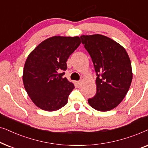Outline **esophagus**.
<instances>
[{
  "label": "esophagus",
  "mask_w": 148,
  "mask_h": 148,
  "mask_svg": "<svg viewBox=\"0 0 148 148\" xmlns=\"http://www.w3.org/2000/svg\"><path fill=\"white\" fill-rule=\"evenodd\" d=\"M82 81H79V82H78V84L79 85V86H82Z\"/></svg>",
  "instance_id": "obj_1"
}]
</instances>
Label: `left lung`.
<instances>
[{
    "mask_svg": "<svg viewBox=\"0 0 148 148\" xmlns=\"http://www.w3.org/2000/svg\"><path fill=\"white\" fill-rule=\"evenodd\" d=\"M96 72V96L88 100L93 108L106 112L116 107L128 92L133 79L128 54L121 44L101 34L81 36Z\"/></svg>",
    "mask_w": 148,
    "mask_h": 148,
    "instance_id": "left-lung-1",
    "label": "left lung"
}]
</instances>
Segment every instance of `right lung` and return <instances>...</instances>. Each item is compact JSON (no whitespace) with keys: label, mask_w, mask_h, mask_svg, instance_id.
<instances>
[{"label":"right lung","mask_w":148,"mask_h":148,"mask_svg":"<svg viewBox=\"0 0 148 148\" xmlns=\"http://www.w3.org/2000/svg\"><path fill=\"white\" fill-rule=\"evenodd\" d=\"M80 38L55 36L44 40L28 55L23 73V86L38 108L55 111L66 104L74 84L64 77L69 56Z\"/></svg>","instance_id":"add662e5"}]
</instances>
